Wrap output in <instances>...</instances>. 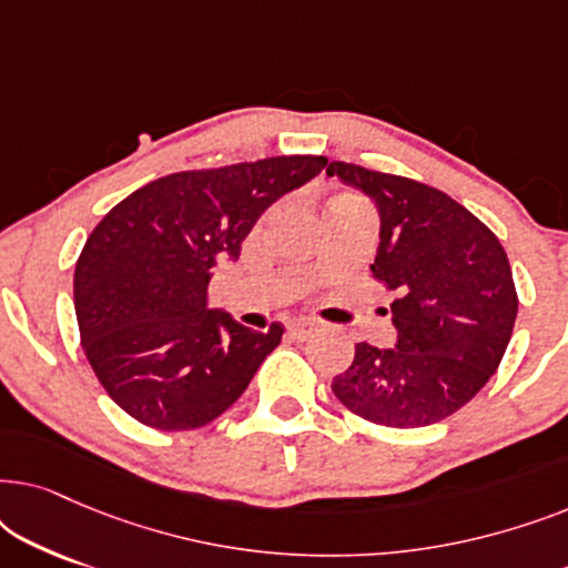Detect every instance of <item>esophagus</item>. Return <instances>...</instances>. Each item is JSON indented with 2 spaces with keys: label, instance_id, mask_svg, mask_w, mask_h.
<instances>
[{
  "label": "esophagus",
  "instance_id": "esophagus-1",
  "mask_svg": "<svg viewBox=\"0 0 568 568\" xmlns=\"http://www.w3.org/2000/svg\"><path fill=\"white\" fill-rule=\"evenodd\" d=\"M313 331H315V323H310V321H292L290 323V333L294 338H307Z\"/></svg>",
  "mask_w": 568,
  "mask_h": 568
}]
</instances>
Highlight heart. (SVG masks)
I'll return each instance as SVG.
<instances>
[{
  "instance_id": "obj_1",
  "label": "heart",
  "mask_w": 568,
  "mask_h": 568,
  "mask_svg": "<svg viewBox=\"0 0 568 568\" xmlns=\"http://www.w3.org/2000/svg\"><path fill=\"white\" fill-rule=\"evenodd\" d=\"M344 199H352V196H344ZM336 201H341V199H336Z\"/></svg>"
}]
</instances>
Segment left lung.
<instances>
[{
  "mask_svg": "<svg viewBox=\"0 0 568 568\" xmlns=\"http://www.w3.org/2000/svg\"><path fill=\"white\" fill-rule=\"evenodd\" d=\"M379 214L369 271L393 302L395 346L356 344L333 393L372 424L416 429L463 408L499 367L517 317L509 258L491 230L432 185L331 162Z\"/></svg>",
  "mask_w": 568,
  "mask_h": 568,
  "instance_id": "8db88e82",
  "label": "left lung"
}]
</instances>
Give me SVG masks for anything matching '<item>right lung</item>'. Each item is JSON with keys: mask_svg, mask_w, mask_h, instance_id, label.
Segmentation results:
<instances>
[{"mask_svg": "<svg viewBox=\"0 0 568 568\" xmlns=\"http://www.w3.org/2000/svg\"><path fill=\"white\" fill-rule=\"evenodd\" d=\"M328 165L292 154L146 183L108 212L74 268L82 348L105 393L152 429H199L222 416L284 328H245L206 307L214 268L266 209Z\"/></svg>", "mask_w": 568, "mask_h": 568, "instance_id": "1", "label": "right lung"}]
</instances>
